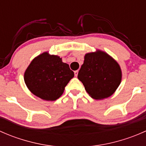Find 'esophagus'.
I'll return each instance as SVG.
<instances>
[{"label": "esophagus", "instance_id": "34e87169", "mask_svg": "<svg viewBox=\"0 0 146 146\" xmlns=\"http://www.w3.org/2000/svg\"><path fill=\"white\" fill-rule=\"evenodd\" d=\"M74 73H75V76H76V77H77L78 73V70H76V71L74 72Z\"/></svg>", "mask_w": 146, "mask_h": 146}]
</instances>
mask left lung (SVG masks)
<instances>
[{
	"instance_id": "8db88e82",
	"label": "left lung",
	"mask_w": 146,
	"mask_h": 146,
	"mask_svg": "<svg viewBox=\"0 0 146 146\" xmlns=\"http://www.w3.org/2000/svg\"><path fill=\"white\" fill-rule=\"evenodd\" d=\"M78 78L92 98L102 100L111 96L120 85L121 70L111 56L98 51L85 54Z\"/></svg>"
}]
</instances>
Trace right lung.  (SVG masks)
<instances>
[{
    "instance_id": "add662e5",
    "label": "right lung",
    "mask_w": 146,
    "mask_h": 146,
    "mask_svg": "<svg viewBox=\"0 0 146 146\" xmlns=\"http://www.w3.org/2000/svg\"><path fill=\"white\" fill-rule=\"evenodd\" d=\"M74 73L58 56L44 52L31 62L25 73L29 90L41 99L54 101L59 98Z\"/></svg>"
}]
</instances>
